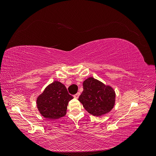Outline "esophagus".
Here are the masks:
<instances>
[{
	"mask_svg": "<svg viewBox=\"0 0 156 156\" xmlns=\"http://www.w3.org/2000/svg\"><path fill=\"white\" fill-rule=\"evenodd\" d=\"M79 96H80V92H77L76 94H75V95L73 96V97L75 98H78L79 97Z\"/></svg>",
	"mask_w": 156,
	"mask_h": 156,
	"instance_id": "34e87169",
	"label": "esophagus"
}]
</instances>
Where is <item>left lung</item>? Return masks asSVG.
Segmentation results:
<instances>
[{
	"instance_id": "1",
	"label": "left lung",
	"mask_w": 156,
	"mask_h": 156,
	"mask_svg": "<svg viewBox=\"0 0 156 156\" xmlns=\"http://www.w3.org/2000/svg\"><path fill=\"white\" fill-rule=\"evenodd\" d=\"M83 84L79 101L90 114L100 116L112 110L115 103V92L112 87L93 77L86 79Z\"/></svg>"
}]
</instances>
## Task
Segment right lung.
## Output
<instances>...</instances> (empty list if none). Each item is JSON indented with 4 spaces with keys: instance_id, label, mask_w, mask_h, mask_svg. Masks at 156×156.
<instances>
[{
    "instance_id": "right-lung-1",
    "label": "right lung",
    "mask_w": 156,
    "mask_h": 156,
    "mask_svg": "<svg viewBox=\"0 0 156 156\" xmlns=\"http://www.w3.org/2000/svg\"><path fill=\"white\" fill-rule=\"evenodd\" d=\"M73 98L64 84L56 81L47 87L37 98V107L45 119H58L66 114L68 102Z\"/></svg>"
}]
</instances>
